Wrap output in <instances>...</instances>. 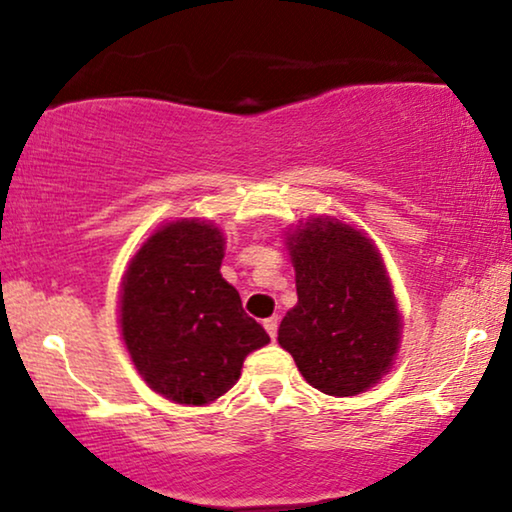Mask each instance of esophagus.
<instances>
[{"mask_svg":"<svg viewBox=\"0 0 512 512\" xmlns=\"http://www.w3.org/2000/svg\"><path fill=\"white\" fill-rule=\"evenodd\" d=\"M263 326H265V331H268L270 338L275 340V338H277V328H279V319H277V317L265 319V321H263Z\"/></svg>","mask_w":512,"mask_h":512,"instance_id":"1","label":"esophagus"}]
</instances>
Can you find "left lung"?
Returning <instances> with one entry per match:
<instances>
[{
    "label": "left lung",
    "mask_w": 512,
    "mask_h": 512,
    "mask_svg": "<svg viewBox=\"0 0 512 512\" xmlns=\"http://www.w3.org/2000/svg\"><path fill=\"white\" fill-rule=\"evenodd\" d=\"M298 303L277 340L314 389L356 396L373 387L401 342V314L375 244L338 219H310L286 235Z\"/></svg>",
    "instance_id": "1"
}]
</instances>
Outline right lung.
Returning <instances> with one entry per match:
<instances>
[{
  "mask_svg": "<svg viewBox=\"0 0 512 512\" xmlns=\"http://www.w3.org/2000/svg\"><path fill=\"white\" fill-rule=\"evenodd\" d=\"M226 237L212 223L172 221L142 244L121 286V331L146 384L181 405H205L240 380L270 335L221 277Z\"/></svg>",
  "mask_w": 512,
  "mask_h": 512,
  "instance_id": "obj_1",
  "label": "right lung"
}]
</instances>
